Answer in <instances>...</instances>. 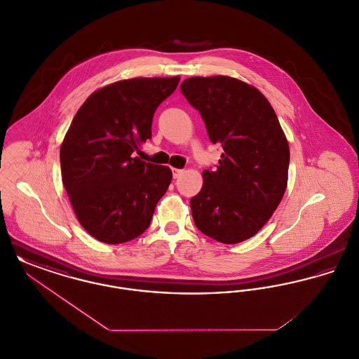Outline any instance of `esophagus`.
I'll list each match as a JSON object with an SVG mask.
<instances>
[{
	"label": "esophagus",
	"mask_w": 359,
	"mask_h": 359,
	"mask_svg": "<svg viewBox=\"0 0 359 359\" xmlns=\"http://www.w3.org/2000/svg\"><path fill=\"white\" fill-rule=\"evenodd\" d=\"M182 173H183V170H176V168H172V176H173V179H177L179 176H182Z\"/></svg>",
	"instance_id": "1"
}]
</instances>
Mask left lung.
Wrapping results in <instances>:
<instances>
[{"instance_id": "1", "label": "left lung", "mask_w": 359, "mask_h": 359, "mask_svg": "<svg viewBox=\"0 0 359 359\" xmlns=\"http://www.w3.org/2000/svg\"><path fill=\"white\" fill-rule=\"evenodd\" d=\"M180 90L223 149L189 201L194 222L226 245L249 239L269 221L288 182L290 147L273 107L256 87L230 76L188 78Z\"/></svg>"}]
</instances>
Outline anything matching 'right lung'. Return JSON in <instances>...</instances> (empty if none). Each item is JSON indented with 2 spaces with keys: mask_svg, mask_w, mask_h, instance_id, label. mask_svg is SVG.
<instances>
[{
  "mask_svg": "<svg viewBox=\"0 0 359 359\" xmlns=\"http://www.w3.org/2000/svg\"><path fill=\"white\" fill-rule=\"evenodd\" d=\"M180 78H135L93 93L60 148L63 186L79 223L94 238L117 245L151 224L172 180L168 167L133 157L152 137V120Z\"/></svg>",
  "mask_w": 359,
  "mask_h": 359,
  "instance_id": "right-lung-1",
  "label": "right lung"
}]
</instances>
